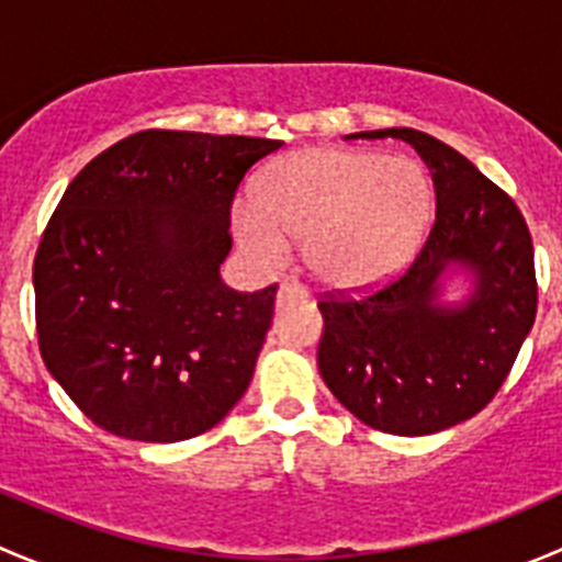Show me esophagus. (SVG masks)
Masks as SVG:
<instances>
[{
    "label": "esophagus",
    "mask_w": 562,
    "mask_h": 562,
    "mask_svg": "<svg viewBox=\"0 0 562 562\" xmlns=\"http://www.w3.org/2000/svg\"><path fill=\"white\" fill-rule=\"evenodd\" d=\"M304 299H307V293H304L296 282H282V285L277 288V307H285V304L291 302H304Z\"/></svg>",
    "instance_id": "obj_1"
}]
</instances>
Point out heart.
<instances>
[{
  "instance_id": "heart-1",
  "label": "heart",
  "mask_w": 562,
  "mask_h": 562,
  "mask_svg": "<svg viewBox=\"0 0 562 562\" xmlns=\"http://www.w3.org/2000/svg\"><path fill=\"white\" fill-rule=\"evenodd\" d=\"M432 214V179L413 157L304 149L260 176L255 201L236 203L231 225L258 266L282 263L288 245H304L315 282L356 293L413 258Z\"/></svg>"
}]
</instances>
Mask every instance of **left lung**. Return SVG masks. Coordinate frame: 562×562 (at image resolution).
I'll use <instances>...</instances> for the list:
<instances>
[{
    "label": "left lung",
    "instance_id": "1",
    "mask_svg": "<svg viewBox=\"0 0 562 562\" xmlns=\"http://www.w3.org/2000/svg\"><path fill=\"white\" fill-rule=\"evenodd\" d=\"M400 138L432 171L438 212L405 277L367 299L317 304V370L359 422L432 435L468 422L503 386L536 321L532 241L517 203L468 157L413 127Z\"/></svg>",
    "mask_w": 562,
    "mask_h": 562
}]
</instances>
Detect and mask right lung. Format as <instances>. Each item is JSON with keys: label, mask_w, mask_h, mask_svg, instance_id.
Listing matches in <instances>:
<instances>
[{"label": "right lung", "mask_w": 562, "mask_h": 562, "mask_svg": "<svg viewBox=\"0 0 562 562\" xmlns=\"http://www.w3.org/2000/svg\"><path fill=\"white\" fill-rule=\"evenodd\" d=\"M282 140L146 130L94 157L61 195L35 258L40 353L105 432L195 438L252 381L277 285L220 277L231 201Z\"/></svg>", "instance_id": "1"}]
</instances>
